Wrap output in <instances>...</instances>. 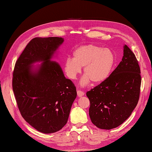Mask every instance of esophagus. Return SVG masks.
<instances>
[{
	"label": "esophagus",
	"mask_w": 152,
	"mask_h": 152,
	"mask_svg": "<svg viewBox=\"0 0 152 152\" xmlns=\"http://www.w3.org/2000/svg\"><path fill=\"white\" fill-rule=\"evenodd\" d=\"M77 95L78 97H81L83 96V95H84V92L78 90V91H77Z\"/></svg>",
	"instance_id": "esophagus-1"
}]
</instances>
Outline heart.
I'll list each match as a JSON object with an SVG mask.
<instances>
[{
	"mask_svg": "<svg viewBox=\"0 0 152 152\" xmlns=\"http://www.w3.org/2000/svg\"><path fill=\"white\" fill-rule=\"evenodd\" d=\"M73 58H68L64 63V71L68 77L75 79L83 68L85 75L81 79L82 85L91 81L99 84L106 81L110 76L115 58L113 53L107 48L95 44L78 47L73 53Z\"/></svg>",
	"mask_w": 152,
	"mask_h": 152,
	"instance_id": "obj_1",
	"label": "heart"
}]
</instances>
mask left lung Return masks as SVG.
<instances>
[{
  "mask_svg": "<svg viewBox=\"0 0 152 152\" xmlns=\"http://www.w3.org/2000/svg\"><path fill=\"white\" fill-rule=\"evenodd\" d=\"M140 84L138 61L124 45L122 60L109 77L86 93L91 103L89 114L92 123L108 130L123 124L137 105Z\"/></svg>",
  "mask_w": 152,
  "mask_h": 152,
  "instance_id": "8db88e82",
  "label": "left lung"
}]
</instances>
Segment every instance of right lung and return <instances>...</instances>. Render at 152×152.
<instances>
[{
  "instance_id": "obj_1",
  "label": "right lung",
  "mask_w": 152,
  "mask_h": 152,
  "mask_svg": "<svg viewBox=\"0 0 152 152\" xmlns=\"http://www.w3.org/2000/svg\"><path fill=\"white\" fill-rule=\"evenodd\" d=\"M63 42L58 37L32 39L13 71V91L21 115L44 134L63 128L77 96L75 85L65 77L60 64L52 60ZM36 62L42 63L34 66Z\"/></svg>"
}]
</instances>
